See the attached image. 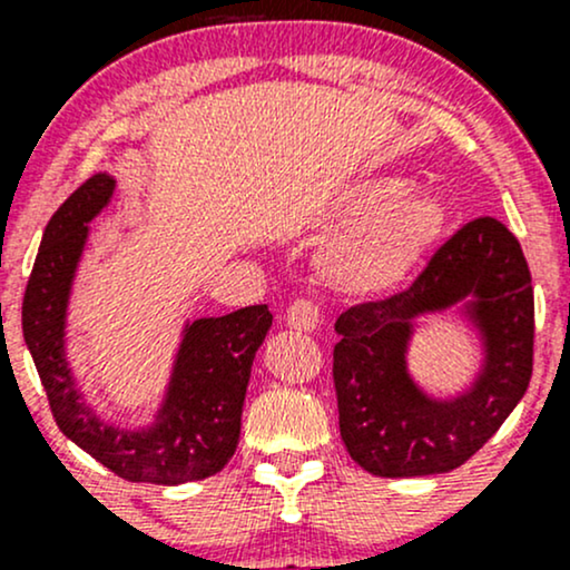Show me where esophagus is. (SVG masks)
Segmentation results:
<instances>
[{
	"label": "esophagus",
	"mask_w": 570,
	"mask_h": 570,
	"mask_svg": "<svg viewBox=\"0 0 570 570\" xmlns=\"http://www.w3.org/2000/svg\"><path fill=\"white\" fill-rule=\"evenodd\" d=\"M284 322L289 330L313 332L318 326V322H322V313H318V305L311 303V299H297V303L286 307Z\"/></svg>",
	"instance_id": "esophagus-1"
}]
</instances>
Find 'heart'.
Returning a JSON list of instances; mask_svg holds the SVG:
<instances>
[{
    "mask_svg": "<svg viewBox=\"0 0 570 570\" xmlns=\"http://www.w3.org/2000/svg\"><path fill=\"white\" fill-rule=\"evenodd\" d=\"M330 217L345 225L322 254L326 284L351 297L396 289L429 257L444 227V206L399 176H367L337 195Z\"/></svg>",
    "mask_w": 570,
    "mask_h": 570,
    "instance_id": "b5f03b06",
    "label": "heart"
}]
</instances>
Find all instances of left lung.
I'll list each match as a JSON object with an SVG mask.
<instances>
[{
  "label": "left lung",
  "instance_id": "obj_1",
  "mask_svg": "<svg viewBox=\"0 0 570 570\" xmlns=\"http://www.w3.org/2000/svg\"><path fill=\"white\" fill-rule=\"evenodd\" d=\"M453 309L478 335L481 367L461 392L431 395L411 377L416 324ZM340 436L375 476L453 472L525 396L533 372V286L522 248L499 219L463 225L410 289L335 322Z\"/></svg>",
  "mask_w": 570,
  "mask_h": 570
}]
</instances>
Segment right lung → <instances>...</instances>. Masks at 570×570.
<instances>
[{"instance_id": "1", "label": "right lung", "mask_w": 570, "mask_h": 570, "mask_svg": "<svg viewBox=\"0 0 570 570\" xmlns=\"http://www.w3.org/2000/svg\"><path fill=\"white\" fill-rule=\"evenodd\" d=\"M115 187V176H90L45 227L23 294L26 348L58 429L109 472L153 485L206 480L238 448L246 385L273 313L248 305L227 316L187 318L153 421L130 429L98 415L69 364V299L90 222L109 206Z\"/></svg>"}]
</instances>
